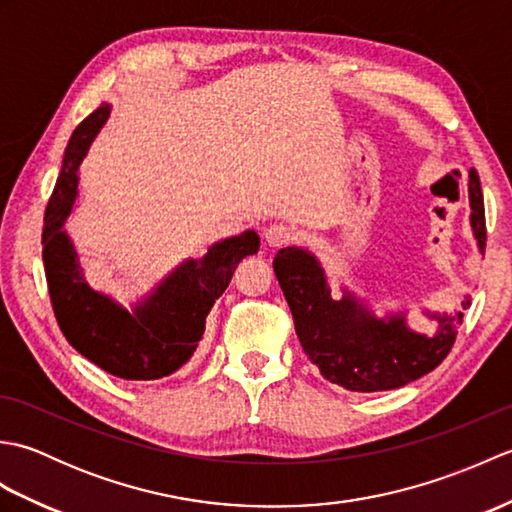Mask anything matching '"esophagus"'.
I'll list each match as a JSON object with an SVG mask.
<instances>
[{"mask_svg": "<svg viewBox=\"0 0 512 512\" xmlns=\"http://www.w3.org/2000/svg\"><path fill=\"white\" fill-rule=\"evenodd\" d=\"M264 237L268 246H286L290 244L292 239H295V231L288 224H281V222H275L270 224L266 231H264Z\"/></svg>", "mask_w": 512, "mask_h": 512, "instance_id": "esophagus-1", "label": "esophagus"}]
</instances>
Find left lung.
Segmentation results:
<instances>
[{"mask_svg":"<svg viewBox=\"0 0 512 512\" xmlns=\"http://www.w3.org/2000/svg\"><path fill=\"white\" fill-rule=\"evenodd\" d=\"M469 204L473 235L484 255V195L475 169H469ZM273 268L303 352L330 383L350 391L396 389L436 369L455 343L462 312L427 310L424 314L438 323L436 334H418L407 325L405 312L380 319L347 288L339 301L332 299L319 259L306 248H281ZM469 306L466 297L462 308Z\"/></svg>","mask_w":512,"mask_h":512,"instance_id":"8db88e82","label":"left lung"}]
</instances>
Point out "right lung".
<instances>
[{"label":"right lung","instance_id":"1","mask_svg":"<svg viewBox=\"0 0 512 512\" xmlns=\"http://www.w3.org/2000/svg\"><path fill=\"white\" fill-rule=\"evenodd\" d=\"M110 112L112 105L103 103L74 129L65 147L43 217V266L54 317L76 352L112 376L158 380L193 356L215 299L231 284L237 264L257 253L259 235L244 231L215 242L202 259H184L132 310L92 290L63 224L79 193L81 162Z\"/></svg>","mask_w":512,"mask_h":512}]
</instances>
